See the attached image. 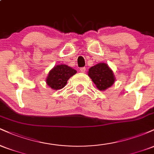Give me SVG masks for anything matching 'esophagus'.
<instances>
[{"label":"esophagus","mask_w":154,"mask_h":154,"mask_svg":"<svg viewBox=\"0 0 154 154\" xmlns=\"http://www.w3.org/2000/svg\"><path fill=\"white\" fill-rule=\"evenodd\" d=\"M85 70H86L85 67H82V68L79 69V71H80L81 72H82V73H85Z\"/></svg>","instance_id":"34e87169"}]
</instances>
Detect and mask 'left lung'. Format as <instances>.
<instances>
[{
    "label": "left lung",
    "mask_w": 154,
    "mask_h": 154,
    "mask_svg": "<svg viewBox=\"0 0 154 154\" xmlns=\"http://www.w3.org/2000/svg\"><path fill=\"white\" fill-rule=\"evenodd\" d=\"M88 76L99 91H106L115 82L116 77L112 69L106 63H98L91 67Z\"/></svg>",
    "instance_id": "1"
}]
</instances>
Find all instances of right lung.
<instances>
[{
  "label": "right lung",
  "mask_w": 154,
  "mask_h": 154,
  "mask_svg": "<svg viewBox=\"0 0 154 154\" xmlns=\"http://www.w3.org/2000/svg\"><path fill=\"white\" fill-rule=\"evenodd\" d=\"M77 73V71L66 64H59L50 70L45 82L51 89H62L66 85L70 77Z\"/></svg>",
  "instance_id": "1"
}]
</instances>
